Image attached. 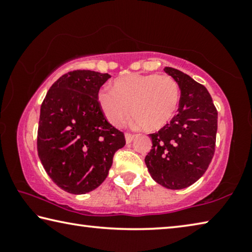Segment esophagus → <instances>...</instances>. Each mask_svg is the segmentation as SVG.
<instances>
[{
    "mask_svg": "<svg viewBox=\"0 0 252 252\" xmlns=\"http://www.w3.org/2000/svg\"><path fill=\"white\" fill-rule=\"evenodd\" d=\"M125 136H126V143H131L132 141H133V139L135 138V135L131 134V133H126Z\"/></svg>",
    "mask_w": 252,
    "mask_h": 252,
    "instance_id": "esophagus-1",
    "label": "esophagus"
}]
</instances>
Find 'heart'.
<instances>
[{
  "label": "heart",
  "instance_id": "obj_1",
  "mask_svg": "<svg viewBox=\"0 0 252 252\" xmlns=\"http://www.w3.org/2000/svg\"><path fill=\"white\" fill-rule=\"evenodd\" d=\"M99 105L108 121L120 126L130 114L132 125L147 131H158L167 126L180 103V89L169 75L129 74L113 82V89L102 88Z\"/></svg>",
  "mask_w": 252,
  "mask_h": 252
}]
</instances>
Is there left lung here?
Returning a JSON list of instances; mask_svg holds the SVG:
<instances>
[{"mask_svg": "<svg viewBox=\"0 0 252 252\" xmlns=\"http://www.w3.org/2000/svg\"><path fill=\"white\" fill-rule=\"evenodd\" d=\"M164 72L180 88L178 114L157 133L144 159L153 180L167 189L180 190L199 180L212 160L218 112L202 84L173 67Z\"/></svg>", "mask_w": 252, "mask_h": 252, "instance_id": "left-lung-1", "label": "left lung"}]
</instances>
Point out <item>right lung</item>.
Masks as SVG:
<instances>
[{"label":"right lung","mask_w":252,"mask_h":252,"mask_svg":"<svg viewBox=\"0 0 252 252\" xmlns=\"http://www.w3.org/2000/svg\"><path fill=\"white\" fill-rule=\"evenodd\" d=\"M111 75L69 72L52 84L42 102L37 153L46 173L62 190L84 194L108 177L125 134L106 121L97 101Z\"/></svg>","instance_id":"right-lung-1"}]
</instances>
